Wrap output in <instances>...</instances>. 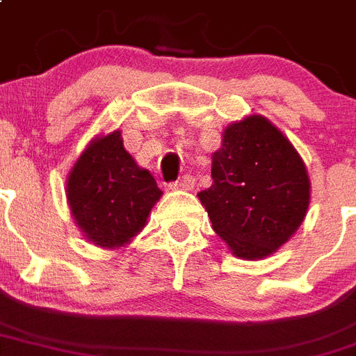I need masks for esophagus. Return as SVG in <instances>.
<instances>
[{
	"label": "esophagus",
	"instance_id": "obj_1",
	"mask_svg": "<svg viewBox=\"0 0 356 356\" xmlns=\"http://www.w3.org/2000/svg\"><path fill=\"white\" fill-rule=\"evenodd\" d=\"M193 184H195V177H193V175H184V177H181L179 181L170 182L168 188L170 190L190 191V190H193Z\"/></svg>",
	"mask_w": 356,
	"mask_h": 356
}]
</instances>
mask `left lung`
Segmentation results:
<instances>
[{"label":"left lung","instance_id":"obj_1","mask_svg":"<svg viewBox=\"0 0 356 356\" xmlns=\"http://www.w3.org/2000/svg\"><path fill=\"white\" fill-rule=\"evenodd\" d=\"M211 179L199 199L215 233L238 258L270 256L307 216V166L283 132L259 114L225 129L211 156Z\"/></svg>","mask_w":356,"mask_h":356}]
</instances>
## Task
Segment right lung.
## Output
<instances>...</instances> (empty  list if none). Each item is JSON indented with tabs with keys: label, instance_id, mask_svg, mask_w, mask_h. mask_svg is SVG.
I'll list each match as a JSON object with an SVG mask.
<instances>
[{
	"label": "right lung",
	"instance_id": "add662e5",
	"mask_svg": "<svg viewBox=\"0 0 356 356\" xmlns=\"http://www.w3.org/2000/svg\"><path fill=\"white\" fill-rule=\"evenodd\" d=\"M66 195L89 242L118 249L143 229L163 191L127 152L122 132L113 131L95 138L80 154L67 177Z\"/></svg>",
	"mask_w": 356,
	"mask_h": 356
}]
</instances>
